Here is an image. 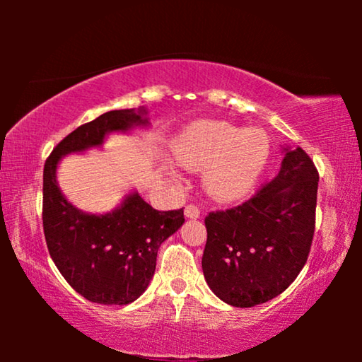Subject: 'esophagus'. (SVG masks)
I'll return each instance as SVG.
<instances>
[{
  "label": "esophagus",
  "mask_w": 362,
  "mask_h": 362,
  "mask_svg": "<svg viewBox=\"0 0 362 362\" xmlns=\"http://www.w3.org/2000/svg\"><path fill=\"white\" fill-rule=\"evenodd\" d=\"M185 216L189 217V219H197V217L201 216L199 207L194 206V204H187L186 209H185Z\"/></svg>",
  "instance_id": "34e87169"
}]
</instances>
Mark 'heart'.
<instances>
[{"label": "heart", "instance_id": "obj_1", "mask_svg": "<svg viewBox=\"0 0 362 362\" xmlns=\"http://www.w3.org/2000/svg\"><path fill=\"white\" fill-rule=\"evenodd\" d=\"M176 158L187 170L204 171L207 194L234 201L254 186L269 160V143L257 130L226 122L192 123L176 141Z\"/></svg>", "mask_w": 362, "mask_h": 362}]
</instances>
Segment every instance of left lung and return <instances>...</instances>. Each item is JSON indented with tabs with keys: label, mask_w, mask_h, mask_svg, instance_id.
<instances>
[{
	"label": "left lung",
	"mask_w": 362,
	"mask_h": 362,
	"mask_svg": "<svg viewBox=\"0 0 362 362\" xmlns=\"http://www.w3.org/2000/svg\"><path fill=\"white\" fill-rule=\"evenodd\" d=\"M318 181L308 153L285 148L274 180L242 204L206 216L202 272L222 301L250 308L298 276L313 242Z\"/></svg>",
	"instance_id": "8db88e82"
}]
</instances>
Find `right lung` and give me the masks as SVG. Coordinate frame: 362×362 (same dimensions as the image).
Segmentation results:
<instances>
[{
	"label": "right lung",
	"instance_id": "right-lung-1",
	"mask_svg": "<svg viewBox=\"0 0 362 362\" xmlns=\"http://www.w3.org/2000/svg\"><path fill=\"white\" fill-rule=\"evenodd\" d=\"M146 110H112L57 143L44 165L42 227L51 259L67 284L93 303L128 305L146 290L160 245L185 222L182 209L156 211L135 194L105 216L86 214L62 196L56 168L62 156L100 146L107 133L145 125Z\"/></svg>",
	"mask_w": 362,
	"mask_h": 362
}]
</instances>
